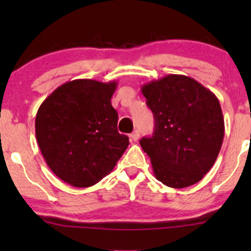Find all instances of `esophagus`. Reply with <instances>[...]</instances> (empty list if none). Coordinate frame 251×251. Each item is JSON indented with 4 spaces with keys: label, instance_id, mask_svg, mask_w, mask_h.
Here are the masks:
<instances>
[{
    "label": "esophagus",
    "instance_id": "34e87169",
    "mask_svg": "<svg viewBox=\"0 0 251 251\" xmlns=\"http://www.w3.org/2000/svg\"><path fill=\"white\" fill-rule=\"evenodd\" d=\"M129 138H131V140H133V142H137V140L139 139V132L134 131L133 133L129 134Z\"/></svg>",
    "mask_w": 251,
    "mask_h": 251
}]
</instances>
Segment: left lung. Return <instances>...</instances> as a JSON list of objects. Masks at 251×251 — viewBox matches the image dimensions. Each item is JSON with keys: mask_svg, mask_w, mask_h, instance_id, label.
<instances>
[{"mask_svg": "<svg viewBox=\"0 0 251 251\" xmlns=\"http://www.w3.org/2000/svg\"><path fill=\"white\" fill-rule=\"evenodd\" d=\"M142 93L154 117V132L140 145L154 177L181 189L198 183L212 168L224 138L217 97L192 77L169 74L145 83Z\"/></svg>", "mask_w": 251, "mask_h": 251, "instance_id": "obj_1", "label": "left lung"}]
</instances>
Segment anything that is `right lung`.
<instances>
[{
    "label": "right lung",
    "mask_w": 251,
    "mask_h": 251,
    "mask_svg": "<svg viewBox=\"0 0 251 251\" xmlns=\"http://www.w3.org/2000/svg\"><path fill=\"white\" fill-rule=\"evenodd\" d=\"M117 81L76 79L59 86L36 113L40 151L60 179L88 188L106 177L128 146L111 98Z\"/></svg>",
    "instance_id": "add662e5"
}]
</instances>
